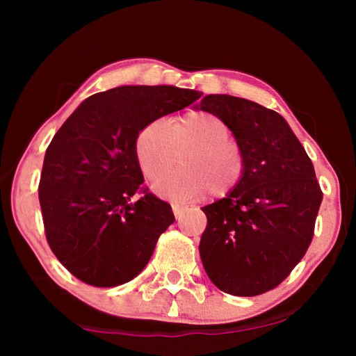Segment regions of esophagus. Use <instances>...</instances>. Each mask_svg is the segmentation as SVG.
<instances>
[{
	"label": "esophagus",
	"mask_w": 356,
	"mask_h": 356,
	"mask_svg": "<svg viewBox=\"0 0 356 356\" xmlns=\"http://www.w3.org/2000/svg\"><path fill=\"white\" fill-rule=\"evenodd\" d=\"M171 207L174 215H176V218H180V215H182V212L186 209V206H182V204H171Z\"/></svg>",
	"instance_id": "1"
}]
</instances>
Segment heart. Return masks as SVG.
<instances>
[{"instance_id": "b5f03b06", "label": "heart", "mask_w": 356, "mask_h": 356, "mask_svg": "<svg viewBox=\"0 0 356 356\" xmlns=\"http://www.w3.org/2000/svg\"><path fill=\"white\" fill-rule=\"evenodd\" d=\"M188 148L181 159L180 170L161 175L152 184L156 195L165 200L185 202L206 197L210 191L222 196L240 184L245 172V156L231 140V130L221 118L207 111H191L168 120H154L136 138V159L144 176L155 179L177 156Z\"/></svg>"}]
</instances>
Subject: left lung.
Instances as JSON below:
<instances>
[{
  "label": "left lung",
  "mask_w": 356,
  "mask_h": 356,
  "mask_svg": "<svg viewBox=\"0 0 356 356\" xmlns=\"http://www.w3.org/2000/svg\"><path fill=\"white\" fill-rule=\"evenodd\" d=\"M196 110L221 118L243 150L236 188L202 207L201 261L220 291L254 297L284 281L314 236L322 191L287 120L256 102L206 95Z\"/></svg>",
  "instance_id": "obj_1"
}]
</instances>
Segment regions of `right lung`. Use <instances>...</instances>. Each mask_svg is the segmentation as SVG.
<instances>
[{
  "instance_id": "obj_1",
  "label": "right lung",
  "mask_w": 356,
  "mask_h": 356,
  "mask_svg": "<svg viewBox=\"0 0 356 356\" xmlns=\"http://www.w3.org/2000/svg\"><path fill=\"white\" fill-rule=\"evenodd\" d=\"M195 89L119 86L86 99L53 136L42 166L39 202L48 245L86 284L113 287L146 267L171 206L146 193L136 138L154 120L191 105Z\"/></svg>"
}]
</instances>
